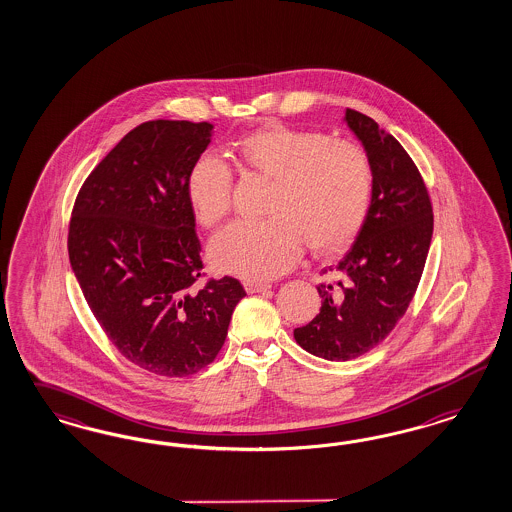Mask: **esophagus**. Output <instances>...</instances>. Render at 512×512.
<instances>
[{"instance_id":"1","label":"esophagus","mask_w":512,"mask_h":512,"mask_svg":"<svg viewBox=\"0 0 512 512\" xmlns=\"http://www.w3.org/2000/svg\"><path fill=\"white\" fill-rule=\"evenodd\" d=\"M244 287H246V291H248L249 295L263 293V291H268V289H270V285H268V283H261V281H246V283H244Z\"/></svg>"}]
</instances>
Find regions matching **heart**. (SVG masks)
<instances>
[{
  "label": "heart",
  "mask_w": 512,
  "mask_h": 512,
  "mask_svg": "<svg viewBox=\"0 0 512 512\" xmlns=\"http://www.w3.org/2000/svg\"><path fill=\"white\" fill-rule=\"evenodd\" d=\"M234 161L272 180L263 221H234L210 244L219 272L263 281L283 274L304 246L317 255L349 248L372 202L373 169L368 154L351 140L323 131L270 124L234 140ZM233 171L214 154H202L187 172L193 216L212 227L227 216Z\"/></svg>",
  "instance_id": "1"
}]
</instances>
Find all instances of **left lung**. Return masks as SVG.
Wrapping results in <instances>:
<instances>
[{"label": "left lung", "instance_id": "1", "mask_svg": "<svg viewBox=\"0 0 512 512\" xmlns=\"http://www.w3.org/2000/svg\"><path fill=\"white\" fill-rule=\"evenodd\" d=\"M345 122L372 163V204L355 246L336 266L340 281L317 287L321 311L295 328L302 349L338 362L368 353L398 325L417 293L434 233L428 187L402 144L358 110H345Z\"/></svg>", "mask_w": 512, "mask_h": 512}]
</instances>
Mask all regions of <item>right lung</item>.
<instances>
[{"label":"right lung","mask_w":512,"mask_h":512,"mask_svg":"<svg viewBox=\"0 0 512 512\" xmlns=\"http://www.w3.org/2000/svg\"><path fill=\"white\" fill-rule=\"evenodd\" d=\"M212 124L137 125L90 172L71 212L67 249L97 323L129 362L165 377L201 372L221 351L238 279L204 278L187 172Z\"/></svg>","instance_id":"right-lung-1"}]
</instances>
